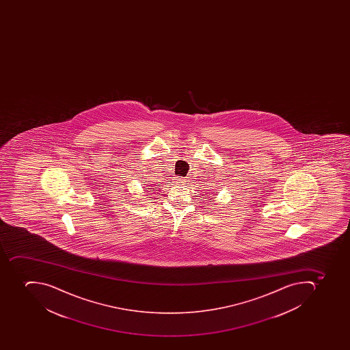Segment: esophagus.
<instances>
[{
  "instance_id": "1",
  "label": "esophagus",
  "mask_w": 350,
  "mask_h": 350,
  "mask_svg": "<svg viewBox=\"0 0 350 350\" xmlns=\"http://www.w3.org/2000/svg\"><path fill=\"white\" fill-rule=\"evenodd\" d=\"M177 182H178L179 184H180V185H183V184H184V183H186V182H185V178H183V177H179V178L177 179Z\"/></svg>"
}]
</instances>
